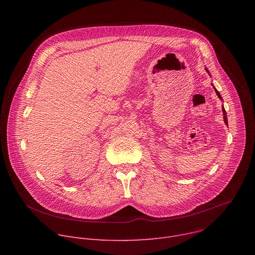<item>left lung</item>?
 Segmentation results:
<instances>
[{
	"label": "left lung",
	"mask_w": 255,
	"mask_h": 255,
	"mask_svg": "<svg viewBox=\"0 0 255 255\" xmlns=\"http://www.w3.org/2000/svg\"><path fill=\"white\" fill-rule=\"evenodd\" d=\"M207 71H208V69H206ZM209 72V71H208ZM214 90H215V92H216V94H217V96H218V98L219 99H221L222 100V97H221V95H220V93L218 92L215 88H214ZM222 111H223V115H224V121H225V124L226 125H228V121H227V115H226V111H225V109H224V107H223V109H222Z\"/></svg>",
	"instance_id": "left-lung-1"
}]
</instances>
